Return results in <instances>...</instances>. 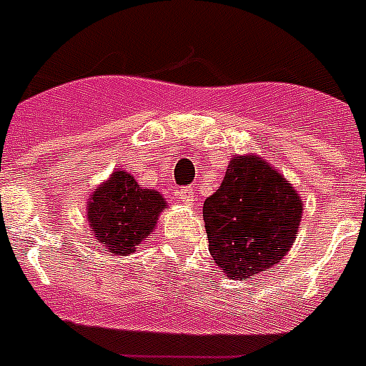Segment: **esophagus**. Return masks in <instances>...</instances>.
<instances>
[{
  "label": "esophagus",
  "instance_id": "obj_1",
  "mask_svg": "<svg viewBox=\"0 0 366 366\" xmlns=\"http://www.w3.org/2000/svg\"><path fill=\"white\" fill-rule=\"evenodd\" d=\"M180 199L184 203H188V205H197V197H195V189L192 186H186V188L180 189Z\"/></svg>",
  "mask_w": 366,
  "mask_h": 366
}]
</instances>
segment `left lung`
<instances>
[{
    "label": "left lung",
    "instance_id": "1",
    "mask_svg": "<svg viewBox=\"0 0 366 366\" xmlns=\"http://www.w3.org/2000/svg\"><path fill=\"white\" fill-rule=\"evenodd\" d=\"M300 218L296 189L254 155L229 161L220 188L203 203L212 258L229 279L241 281L281 262Z\"/></svg>",
    "mask_w": 366,
    "mask_h": 366
}]
</instances>
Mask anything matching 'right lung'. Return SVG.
Masks as SVG:
<instances>
[{
  "label": "right lung",
  "instance_id": "1",
  "mask_svg": "<svg viewBox=\"0 0 366 366\" xmlns=\"http://www.w3.org/2000/svg\"><path fill=\"white\" fill-rule=\"evenodd\" d=\"M167 207L159 192L140 188L137 180L116 171L89 201L87 220L94 237L114 254H131L155 228Z\"/></svg>",
  "mask_w": 366,
  "mask_h": 366
}]
</instances>
